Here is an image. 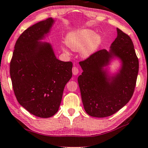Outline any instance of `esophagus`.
Segmentation results:
<instances>
[{
    "label": "esophagus",
    "mask_w": 148,
    "mask_h": 148,
    "mask_svg": "<svg viewBox=\"0 0 148 148\" xmlns=\"http://www.w3.org/2000/svg\"><path fill=\"white\" fill-rule=\"evenodd\" d=\"M72 71H73V74L74 75H77L79 73V69H77V67L76 66H73L72 69Z\"/></svg>",
    "instance_id": "34e87169"
}]
</instances>
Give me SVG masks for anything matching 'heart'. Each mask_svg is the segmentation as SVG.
Instances as JSON below:
<instances>
[{
	"label": "heart",
	"mask_w": 148,
	"mask_h": 148,
	"mask_svg": "<svg viewBox=\"0 0 148 148\" xmlns=\"http://www.w3.org/2000/svg\"><path fill=\"white\" fill-rule=\"evenodd\" d=\"M66 45L72 50L80 51L83 58H88L97 51L102 43V37L99 34L89 28L70 32L66 37ZM63 51L67 52L64 47Z\"/></svg>",
	"instance_id": "b5f03b06"
}]
</instances>
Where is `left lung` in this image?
Listing matches in <instances>:
<instances>
[{
    "label": "left lung",
    "mask_w": 148,
    "mask_h": 148,
    "mask_svg": "<svg viewBox=\"0 0 148 148\" xmlns=\"http://www.w3.org/2000/svg\"><path fill=\"white\" fill-rule=\"evenodd\" d=\"M118 60L113 73L108 66ZM83 72L77 81L84 109L89 116L105 118L127 104L133 95L139 60L130 36L117 28V37L109 51L101 49L79 62Z\"/></svg>",
    "instance_id": "obj_1"
}]
</instances>
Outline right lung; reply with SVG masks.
<instances>
[{"mask_svg":"<svg viewBox=\"0 0 148 148\" xmlns=\"http://www.w3.org/2000/svg\"><path fill=\"white\" fill-rule=\"evenodd\" d=\"M54 19L49 18L26 29L17 40L10 63L13 91L18 103L39 118L53 116L72 77L71 62L57 58L49 36Z\"/></svg>","mask_w":148,"mask_h":148,"instance_id":"1","label":"right lung"}]
</instances>
